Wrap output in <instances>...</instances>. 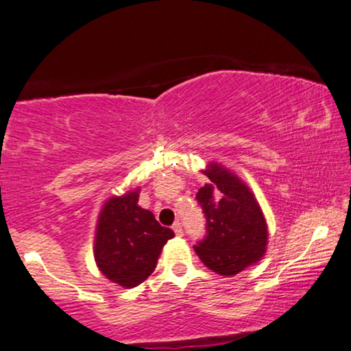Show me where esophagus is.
Here are the masks:
<instances>
[{
  "mask_svg": "<svg viewBox=\"0 0 351 351\" xmlns=\"http://www.w3.org/2000/svg\"><path fill=\"white\" fill-rule=\"evenodd\" d=\"M172 230L176 232V235H177V237H182V235H184V230H182L180 222H176V224L172 226Z\"/></svg>",
  "mask_w": 351,
  "mask_h": 351,
  "instance_id": "esophagus-1",
  "label": "esophagus"
}]
</instances>
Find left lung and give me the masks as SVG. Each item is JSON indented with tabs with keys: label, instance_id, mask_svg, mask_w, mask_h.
Segmentation results:
<instances>
[{
	"label": "left lung",
	"instance_id": "1",
	"mask_svg": "<svg viewBox=\"0 0 351 351\" xmlns=\"http://www.w3.org/2000/svg\"><path fill=\"white\" fill-rule=\"evenodd\" d=\"M209 182L197 199L206 216V230L195 252L216 274L232 277L265 256L269 230L252 189L235 172L219 162H208L202 171Z\"/></svg>",
	"mask_w": 351,
	"mask_h": 351
}]
</instances>
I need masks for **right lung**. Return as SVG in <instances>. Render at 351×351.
Wrapping results in <instances>:
<instances>
[{"instance_id": "add662e5", "label": "right lung", "mask_w": 351, "mask_h": 351, "mask_svg": "<svg viewBox=\"0 0 351 351\" xmlns=\"http://www.w3.org/2000/svg\"><path fill=\"white\" fill-rule=\"evenodd\" d=\"M138 195L136 186L108 198L95 229V263L108 280L124 289H134L153 274L162 247L174 237L152 211L138 206Z\"/></svg>"}]
</instances>
